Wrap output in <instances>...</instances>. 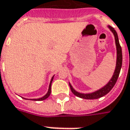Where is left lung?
<instances>
[{"label":"left lung","mask_w":130,"mask_h":130,"mask_svg":"<svg viewBox=\"0 0 130 130\" xmlns=\"http://www.w3.org/2000/svg\"><path fill=\"white\" fill-rule=\"evenodd\" d=\"M108 28L110 29V30L113 33V34L115 36V39L116 48H117V61H116V67L114 74L112 75V79L109 80V82H108L104 87L101 88L100 89L97 91L92 92V93H89V94H83V93H80L76 91L72 87L71 84L69 83V86L71 88V90L72 93L78 97L85 99V100H95V99H99L102 96H104L108 94L109 91L112 90V89L114 87V86L115 85L116 82L117 81V79L120 75V70L122 68V48L120 46V42H119V39H118V36L117 33L116 32L114 28H112L110 26H108Z\"/></svg>","instance_id":"8db88e82"}]
</instances>
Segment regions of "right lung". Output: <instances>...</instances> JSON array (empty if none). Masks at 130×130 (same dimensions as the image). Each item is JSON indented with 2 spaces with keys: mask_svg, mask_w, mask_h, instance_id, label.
Segmentation results:
<instances>
[{
  "mask_svg": "<svg viewBox=\"0 0 130 130\" xmlns=\"http://www.w3.org/2000/svg\"><path fill=\"white\" fill-rule=\"evenodd\" d=\"M54 76H53V77H52L51 79L50 84H49V87H48V92L46 93V94L43 96L41 97V98H39V99H30V100H34V101H43V100L47 99V98L50 96V94H51V83H52V81H53V79H54ZM25 100H27V99H25Z\"/></svg>",
  "mask_w": 130,
  "mask_h": 130,
  "instance_id": "obj_1",
  "label": "right lung"
}]
</instances>
